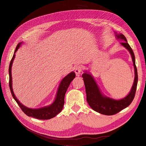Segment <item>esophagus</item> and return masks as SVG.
<instances>
[{
	"instance_id": "obj_1",
	"label": "esophagus",
	"mask_w": 146,
	"mask_h": 146,
	"mask_svg": "<svg viewBox=\"0 0 146 146\" xmlns=\"http://www.w3.org/2000/svg\"><path fill=\"white\" fill-rule=\"evenodd\" d=\"M82 69H83V67L81 65L77 66L75 68V72H76L77 76H79V75H80V74L82 71Z\"/></svg>"
}]
</instances>
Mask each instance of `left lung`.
<instances>
[{"label": "left lung", "instance_id": "8db88e82", "mask_svg": "<svg viewBox=\"0 0 146 146\" xmlns=\"http://www.w3.org/2000/svg\"><path fill=\"white\" fill-rule=\"evenodd\" d=\"M116 36L117 39L124 41V42H122L121 44L129 51L133 63L135 79L129 94L124 98L120 100H115L108 98L102 93L91 74L85 71V73L82 74V77L85 83L86 100L88 104L94 111L105 115H113L130 105L135 98L137 83H138V72L135 64V58L133 51L128 44L124 35L121 33L117 34L116 33Z\"/></svg>", "mask_w": 146, "mask_h": 146}]
</instances>
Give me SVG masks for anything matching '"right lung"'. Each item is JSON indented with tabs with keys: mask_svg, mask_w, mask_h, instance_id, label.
<instances>
[{
	"mask_svg": "<svg viewBox=\"0 0 146 146\" xmlns=\"http://www.w3.org/2000/svg\"><path fill=\"white\" fill-rule=\"evenodd\" d=\"M21 44L22 42L19 43L16 46V50L15 51L14 54H13V58L10 61L9 66V86L13 98L16 100L17 104L19 106V107L21 108L22 110H23V111L28 116L33 117L34 118L38 119H42V120L50 119L51 118L54 117L55 116H56L57 114L61 111V110H62L63 108V106L64 104V96L66 92L67 91L70 82H71L73 80V79L76 77V74L74 72H71L68 75H67L64 78H63L59 85L58 91H57L56 92L55 99L54 102L51 105L47 106V107L37 109H32L26 107L25 106L23 105L18 100H17L14 94V92H13L12 87V64L13 62V60H14L15 58V53L19 48V47L21 46Z\"/></svg>",
	"mask_w": 146,
	"mask_h": 146,
	"instance_id": "1",
	"label": "right lung"
}]
</instances>
